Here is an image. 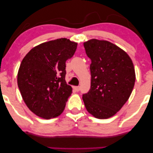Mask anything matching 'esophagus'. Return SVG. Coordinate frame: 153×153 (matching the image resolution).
Listing matches in <instances>:
<instances>
[{"mask_svg":"<svg viewBox=\"0 0 153 153\" xmlns=\"http://www.w3.org/2000/svg\"><path fill=\"white\" fill-rule=\"evenodd\" d=\"M74 89L76 91H80V87L79 86H77V87H74Z\"/></svg>","mask_w":153,"mask_h":153,"instance_id":"34e87169","label":"esophagus"}]
</instances>
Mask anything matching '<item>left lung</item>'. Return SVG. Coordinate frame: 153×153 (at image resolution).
<instances>
[{
  "label": "left lung",
  "mask_w": 153,
  "mask_h": 153,
  "mask_svg": "<svg viewBox=\"0 0 153 153\" xmlns=\"http://www.w3.org/2000/svg\"><path fill=\"white\" fill-rule=\"evenodd\" d=\"M83 45L91 60V80L82 100L94 117L108 119L121 110L131 94L136 81L134 64L126 51L109 41L93 39Z\"/></svg>",
  "instance_id": "8db88e82"
}]
</instances>
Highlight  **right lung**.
Instances as JSON below:
<instances>
[{"label":"right lung","instance_id":"1","mask_svg":"<svg viewBox=\"0 0 153 153\" xmlns=\"http://www.w3.org/2000/svg\"><path fill=\"white\" fill-rule=\"evenodd\" d=\"M77 43L66 38L43 42L22 59L17 85L25 104L39 117L59 116L72 92L66 84V62L73 56Z\"/></svg>","mask_w":153,"mask_h":153}]
</instances>
